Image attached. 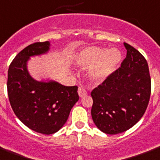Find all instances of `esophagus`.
<instances>
[{"label": "esophagus", "instance_id": "34e87169", "mask_svg": "<svg viewBox=\"0 0 160 160\" xmlns=\"http://www.w3.org/2000/svg\"><path fill=\"white\" fill-rule=\"evenodd\" d=\"M78 94H79L80 97H83V96H85V95L87 94V91H86V90H85L84 87H82V86H80V87H79V89H78Z\"/></svg>", "mask_w": 160, "mask_h": 160}]
</instances>
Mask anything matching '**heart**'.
I'll return each instance as SVG.
<instances>
[{
    "mask_svg": "<svg viewBox=\"0 0 160 160\" xmlns=\"http://www.w3.org/2000/svg\"><path fill=\"white\" fill-rule=\"evenodd\" d=\"M122 60L118 49H107L101 47H88L77 56L76 62L84 68H90L91 77L96 82H102L112 74Z\"/></svg>",
    "mask_w": 160,
    "mask_h": 160,
    "instance_id": "heart-1",
    "label": "heart"
}]
</instances>
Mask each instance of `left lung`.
Wrapping results in <instances>:
<instances>
[{"label": "left lung", "instance_id": "8db88e82", "mask_svg": "<svg viewBox=\"0 0 160 160\" xmlns=\"http://www.w3.org/2000/svg\"><path fill=\"white\" fill-rule=\"evenodd\" d=\"M127 56L121 67L91 91L94 123L107 134L123 132L141 119L151 94L147 61L132 46L124 42Z\"/></svg>", "mask_w": 160, "mask_h": 160}]
</instances>
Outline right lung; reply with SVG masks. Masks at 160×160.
Here are the masks:
<instances>
[{"label": "right lung", "mask_w": 160, "mask_h": 160, "mask_svg": "<svg viewBox=\"0 0 160 160\" xmlns=\"http://www.w3.org/2000/svg\"><path fill=\"white\" fill-rule=\"evenodd\" d=\"M49 42H34L17 54L8 69L7 93L18 119L32 130L53 134L64 126L78 102V86H64L56 81H37L30 76V57L47 53Z\"/></svg>", "instance_id": "right-lung-1"}]
</instances>
